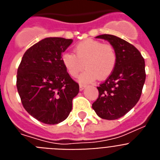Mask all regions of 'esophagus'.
I'll return each instance as SVG.
<instances>
[{
	"label": "esophagus",
	"instance_id": "obj_1",
	"mask_svg": "<svg viewBox=\"0 0 160 160\" xmlns=\"http://www.w3.org/2000/svg\"><path fill=\"white\" fill-rule=\"evenodd\" d=\"M86 87V85H84V84H80V91H82L83 89H84V88Z\"/></svg>",
	"mask_w": 160,
	"mask_h": 160
}]
</instances>
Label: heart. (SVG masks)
I'll return each instance as SVG.
<instances>
[{
	"label": "heart",
	"mask_w": 160,
	"mask_h": 160,
	"mask_svg": "<svg viewBox=\"0 0 160 160\" xmlns=\"http://www.w3.org/2000/svg\"><path fill=\"white\" fill-rule=\"evenodd\" d=\"M62 62L72 77H79L81 83H89L98 78L105 80L111 76L117 63V53L115 48L102 41L88 39L78 43L74 48V54L65 53Z\"/></svg>",
	"instance_id": "heart-1"
}]
</instances>
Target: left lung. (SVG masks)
Instances as JSON below:
<instances>
[{"instance_id": "obj_1", "label": "left lung", "mask_w": 160, "mask_h": 160, "mask_svg": "<svg viewBox=\"0 0 160 160\" xmlns=\"http://www.w3.org/2000/svg\"><path fill=\"white\" fill-rule=\"evenodd\" d=\"M97 38L109 41L117 53V63L111 76L98 87V98L92 107L99 117L116 119L138 103L146 80L145 61L136 47L113 35Z\"/></svg>"}]
</instances>
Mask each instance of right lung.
<instances>
[{
  "label": "right lung",
  "mask_w": 160,
  "mask_h": 160,
  "mask_svg": "<svg viewBox=\"0 0 160 160\" xmlns=\"http://www.w3.org/2000/svg\"><path fill=\"white\" fill-rule=\"evenodd\" d=\"M72 39L48 37L30 47L17 72V89L24 109L39 121L56 124L72 109L79 84L62 62V54Z\"/></svg>",
  "instance_id": "obj_1"
}]
</instances>
